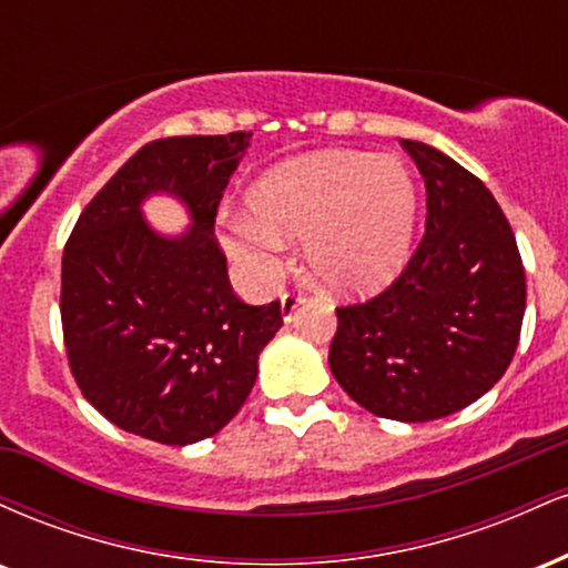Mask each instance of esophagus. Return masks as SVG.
<instances>
[{
    "label": "esophagus",
    "mask_w": 568,
    "mask_h": 568,
    "mask_svg": "<svg viewBox=\"0 0 568 568\" xmlns=\"http://www.w3.org/2000/svg\"><path fill=\"white\" fill-rule=\"evenodd\" d=\"M304 304V293L298 288L293 291H285L283 296H280V306H283V317L285 321H293V315H296L298 306Z\"/></svg>",
    "instance_id": "1"
}]
</instances>
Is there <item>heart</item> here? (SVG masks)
Instances as JSON below:
<instances>
[{"label":"heart","mask_w":568,"mask_h":568,"mask_svg":"<svg viewBox=\"0 0 568 568\" xmlns=\"http://www.w3.org/2000/svg\"><path fill=\"white\" fill-rule=\"evenodd\" d=\"M251 216L226 219V247L258 275L275 270L283 237H304L310 270L328 288L379 291L403 270L416 221L406 162L355 152L291 160L253 184Z\"/></svg>","instance_id":"1"}]
</instances>
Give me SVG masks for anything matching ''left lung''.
<instances>
[{
	"label": "left lung",
	"instance_id": "8db88e82",
	"mask_svg": "<svg viewBox=\"0 0 568 568\" xmlns=\"http://www.w3.org/2000/svg\"><path fill=\"white\" fill-rule=\"evenodd\" d=\"M400 143L425 179V237L382 293L336 306L328 366L371 414L429 422L470 406L510 366L526 272L484 181L435 146Z\"/></svg>",
	"mask_w": 568,
	"mask_h": 568
}]
</instances>
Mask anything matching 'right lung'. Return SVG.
<instances>
[{
  "label": "right lung",
  "instance_id": "right-lung-1",
  "mask_svg": "<svg viewBox=\"0 0 568 568\" xmlns=\"http://www.w3.org/2000/svg\"><path fill=\"white\" fill-rule=\"evenodd\" d=\"M245 146V130L149 141L84 205L63 247L77 387L112 425L165 446L211 438L243 408L283 325L280 302L251 306L232 291L213 232ZM152 191L187 202L195 224L184 239H160L140 219Z\"/></svg>",
  "mask_w": 568,
  "mask_h": 568
}]
</instances>
